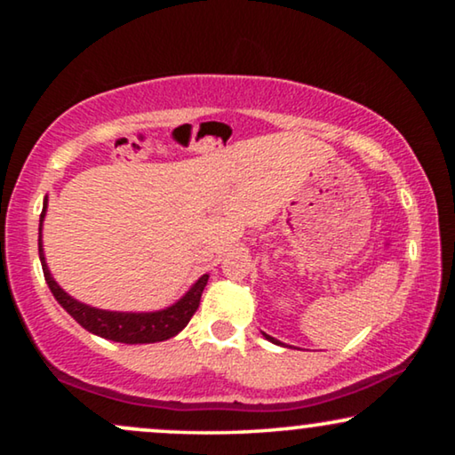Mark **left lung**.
Listing matches in <instances>:
<instances>
[{
  "instance_id": "left-lung-1",
  "label": "left lung",
  "mask_w": 455,
  "mask_h": 455,
  "mask_svg": "<svg viewBox=\"0 0 455 455\" xmlns=\"http://www.w3.org/2000/svg\"><path fill=\"white\" fill-rule=\"evenodd\" d=\"M265 338H267V339H269V341H273V344H279V341H277L275 338H271V335H265Z\"/></svg>"
}]
</instances>
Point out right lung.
Returning <instances> with one entry per match:
<instances>
[{
  "label": "right lung",
  "mask_w": 455,
  "mask_h": 455,
  "mask_svg": "<svg viewBox=\"0 0 455 455\" xmlns=\"http://www.w3.org/2000/svg\"><path fill=\"white\" fill-rule=\"evenodd\" d=\"M47 201L43 204L41 223L45 217ZM39 257L43 265V275L61 307L66 308V313L74 316L86 331L101 335L105 339L120 341V344H153V341H164L170 339L173 335H178L182 329L188 325L192 315L196 313L198 304H201V294L207 285L209 275H203L198 282L188 290V294L173 304V307L165 310H157V313H109V310L92 308L86 304L74 300L72 296H68L64 290L55 283L52 273L47 269L45 257H43V246H41V228H39Z\"/></svg>",
  "instance_id": "obj_1"
}]
</instances>
